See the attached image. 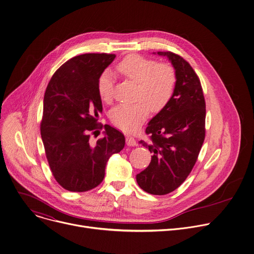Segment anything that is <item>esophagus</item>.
I'll use <instances>...</instances> for the list:
<instances>
[{
    "label": "esophagus",
    "instance_id": "34e87169",
    "mask_svg": "<svg viewBox=\"0 0 254 254\" xmlns=\"http://www.w3.org/2000/svg\"><path fill=\"white\" fill-rule=\"evenodd\" d=\"M126 142H127V146H130V147H133V146H135V144H136V140L134 139V137H132L130 135H127Z\"/></svg>",
    "mask_w": 254,
    "mask_h": 254
}]
</instances>
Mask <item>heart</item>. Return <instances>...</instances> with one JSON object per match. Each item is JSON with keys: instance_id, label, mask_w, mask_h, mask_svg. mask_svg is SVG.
<instances>
[{"instance_id": "obj_1", "label": "heart", "mask_w": 254, "mask_h": 254, "mask_svg": "<svg viewBox=\"0 0 254 254\" xmlns=\"http://www.w3.org/2000/svg\"><path fill=\"white\" fill-rule=\"evenodd\" d=\"M117 70L126 79L136 84L135 99L132 104H122L114 108L111 120L116 127L126 132L136 130L149 116L150 108L160 112L167 105L175 91L177 74L169 63L131 54L125 57ZM98 94L102 101L113 100V79L110 71H104L98 78Z\"/></svg>"}]
</instances>
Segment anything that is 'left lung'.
Segmentation results:
<instances>
[{
  "instance_id": "8db88e82",
  "label": "left lung",
  "mask_w": 254,
  "mask_h": 254,
  "mask_svg": "<svg viewBox=\"0 0 254 254\" xmlns=\"http://www.w3.org/2000/svg\"><path fill=\"white\" fill-rule=\"evenodd\" d=\"M173 64L177 83L173 96L146 128L140 140L153 153L148 168L136 175L138 186L153 195H166L184 183L195 166L205 139L206 103L200 79L183 57L158 52Z\"/></svg>"
}]
</instances>
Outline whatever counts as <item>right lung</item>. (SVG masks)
<instances>
[{"mask_svg": "<svg viewBox=\"0 0 254 254\" xmlns=\"http://www.w3.org/2000/svg\"><path fill=\"white\" fill-rule=\"evenodd\" d=\"M116 58L115 54L86 53L62 64L51 77L40 124L46 158L56 182L71 192H86L104 178L105 166L125 147V135L97 123L102 112L98 78ZM104 128L95 144L91 134Z\"/></svg>", "mask_w": 254, "mask_h": 254, "instance_id": "add662e5", "label": "right lung"}]
</instances>
